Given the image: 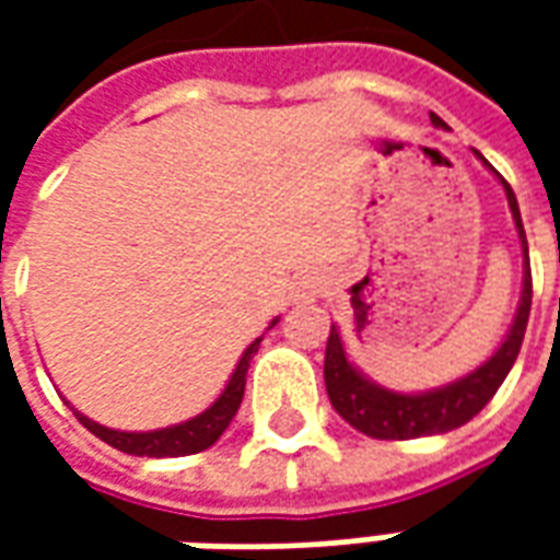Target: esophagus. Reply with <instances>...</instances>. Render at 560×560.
Here are the masks:
<instances>
[{"instance_id":"34e87169","label":"esophagus","mask_w":560,"mask_h":560,"mask_svg":"<svg viewBox=\"0 0 560 560\" xmlns=\"http://www.w3.org/2000/svg\"><path fill=\"white\" fill-rule=\"evenodd\" d=\"M320 293H324V279L320 276H303L293 288V300L296 303H315Z\"/></svg>"}]
</instances>
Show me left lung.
Segmentation results:
<instances>
[{
  "label": "left lung",
  "mask_w": 560,
  "mask_h": 560,
  "mask_svg": "<svg viewBox=\"0 0 560 560\" xmlns=\"http://www.w3.org/2000/svg\"><path fill=\"white\" fill-rule=\"evenodd\" d=\"M434 122H441V116H434ZM474 155L494 171L489 161L482 159L474 149ZM504 185L506 203L513 212V224H516L518 243H522V296H518V308L513 324L506 329L504 341L498 345V351L480 363L468 375L450 381L444 387L420 389V393H399V389L381 387L377 381L365 375L363 369H357L345 341H341L339 327L332 324L327 339V357H324V381H327V393L332 408L341 420L351 422L357 432L377 438V441H408V438H429V434L453 432L458 425L474 420L477 413L489 405L498 387L504 384L510 369L516 363L518 348L525 339V327H528L530 315V267H528V240H525V228H522V212H518L516 195L506 185L504 176H498Z\"/></svg>",
  "instance_id": "obj_1"
}]
</instances>
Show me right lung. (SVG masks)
<instances>
[{"label":"right lung","instance_id":"right-lung-1","mask_svg":"<svg viewBox=\"0 0 560 560\" xmlns=\"http://www.w3.org/2000/svg\"><path fill=\"white\" fill-rule=\"evenodd\" d=\"M279 324V317H272V324L269 329ZM260 339H255L240 357V363L233 369V375L228 377V384L221 389V396L212 405H209L207 411H200L197 417L185 422H176V425H164V429H152V432H122V429H107L102 422L90 420L86 413H80L78 408H71L74 417H78L86 429H90L95 438H102L104 444L116 446V450H122L128 456H147V458H176V456H191V453H200V450H207L219 441L224 429L231 425V420L240 411V405H243V393H245V375H248V363H252V357L260 348ZM71 405V401H68Z\"/></svg>","mask_w":560,"mask_h":560}]
</instances>
